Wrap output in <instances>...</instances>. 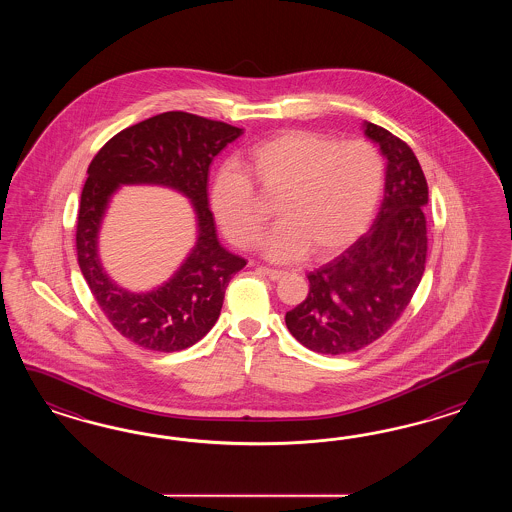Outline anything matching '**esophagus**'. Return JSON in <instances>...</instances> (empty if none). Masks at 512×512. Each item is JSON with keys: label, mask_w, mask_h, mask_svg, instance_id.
Listing matches in <instances>:
<instances>
[{"label": "esophagus", "mask_w": 512, "mask_h": 512, "mask_svg": "<svg viewBox=\"0 0 512 512\" xmlns=\"http://www.w3.org/2000/svg\"><path fill=\"white\" fill-rule=\"evenodd\" d=\"M261 272H263L266 278L272 279V281H278V279H281L283 276H285V272H283V270H274V268H266V266L261 268Z\"/></svg>", "instance_id": "obj_1"}]
</instances>
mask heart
Instances as JSON below:
<instances>
[{
	"label": "heart",
	"mask_w": 512,
	"mask_h": 512,
	"mask_svg": "<svg viewBox=\"0 0 512 512\" xmlns=\"http://www.w3.org/2000/svg\"><path fill=\"white\" fill-rule=\"evenodd\" d=\"M242 171H219L210 204L221 229L240 248L257 244L266 212L253 186L278 197L281 223L266 236L264 253L291 261L308 249L326 257L366 231L385 186V163L370 142L315 131H285L249 150Z\"/></svg>",
	"instance_id": "heart-1"
}]
</instances>
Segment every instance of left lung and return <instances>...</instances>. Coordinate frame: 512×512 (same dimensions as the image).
Listing matches in <instances>:
<instances>
[{
	"label": "left lung",
	"instance_id": "8db88e82",
	"mask_svg": "<svg viewBox=\"0 0 512 512\" xmlns=\"http://www.w3.org/2000/svg\"><path fill=\"white\" fill-rule=\"evenodd\" d=\"M364 133L387 157L381 210L351 248L308 274L310 293L285 315L296 340L321 355L379 340L409 306L428 255V184L417 155L379 125L366 122Z\"/></svg>",
	"mask_w": 512,
	"mask_h": 512
}]
</instances>
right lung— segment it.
<instances>
[{"mask_svg": "<svg viewBox=\"0 0 512 512\" xmlns=\"http://www.w3.org/2000/svg\"><path fill=\"white\" fill-rule=\"evenodd\" d=\"M240 135L234 125L172 110L114 135L88 167L78 208V266L110 325L139 347L174 353L202 340L216 325L229 281L246 266V259L219 244L206 193L212 159ZM122 183L172 186L198 214L196 248L179 272L150 294L118 288L96 255L100 221Z\"/></svg>", "mask_w": 512, "mask_h": 512, "instance_id": "1", "label": "right lung"}]
</instances>
